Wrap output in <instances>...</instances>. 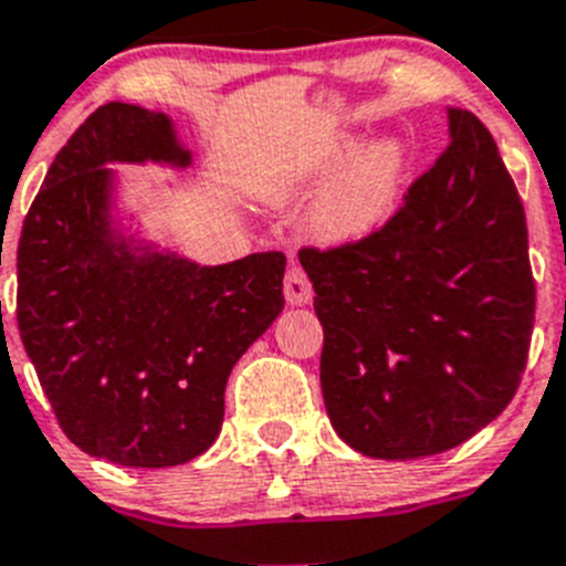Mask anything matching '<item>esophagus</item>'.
I'll return each instance as SVG.
<instances>
[{"instance_id": "esophagus-1", "label": "esophagus", "mask_w": 566, "mask_h": 566, "mask_svg": "<svg viewBox=\"0 0 566 566\" xmlns=\"http://www.w3.org/2000/svg\"><path fill=\"white\" fill-rule=\"evenodd\" d=\"M284 298H287V304H295V307H302V304L313 298V284H310L307 273L298 264H290L287 273H284Z\"/></svg>"}]
</instances>
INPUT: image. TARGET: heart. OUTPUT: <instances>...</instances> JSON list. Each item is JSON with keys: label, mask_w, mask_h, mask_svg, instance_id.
I'll return each instance as SVG.
<instances>
[{"label": "heart", "mask_w": 566, "mask_h": 566, "mask_svg": "<svg viewBox=\"0 0 566 566\" xmlns=\"http://www.w3.org/2000/svg\"><path fill=\"white\" fill-rule=\"evenodd\" d=\"M403 171L406 151L395 140L366 149L329 191L327 200L321 202L315 213V233L324 242L344 245L378 231L395 208Z\"/></svg>", "instance_id": "b5f03b06"}]
</instances>
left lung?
<instances>
[{"instance_id": "left-lung-1", "label": "left lung", "mask_w": 566, "mask_h": 566, "mask_svg": "<svg viewBox=\"0 0 566 566\" xmlns=\"http://www.w3.org/2000/svg\"><path fill=\"white\" fill-rule=\"evenodd\" d=\"M448 137L384 228L298 251L324 327L329 422L375 460L442 454L485 429L531 349L536 282L518 191L473 112L451 106Z\"/></svg>"}]
</instances>
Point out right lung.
Returning <instances> with one entry per match:
<instances>
[{
	"mask_svg": "<svg viewBox=\"0 0 566 566\" xmlns=\"http://www.w3.org/2000/svg\"><path fill=\"white\" fill-rule=\"evenodd\" d=\"M109 163L191 166L166 112L98 109L55 155L17 253L24 353L90 457L171 468L217 440L233 364L284 307V253L197 264L112 220Z\"/></svg>",
	"mask_w": 566,
	"mask_h": 566,
	"instance_id": "add662e5",
	"label": "right lung"
}]
</instances>
